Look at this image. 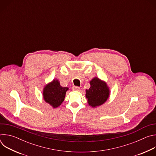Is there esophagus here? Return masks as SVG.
Listing matches in <instances>:
<instances>
[{"label": "esophagus", "instance_id": "1", "mask_svg": "<svg viewBox=\"0 0 156 156\" xmlns=\"http://www.w3.org/2000/svg\"><path fill=\"white\" fill-rule=\"evenodd\" d=\"M72 90L73 91H79L80 90V87L78 86H73Z\"/></svg>", "mask_w": 156, "mask_h": 156}]
</instances>
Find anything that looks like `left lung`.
I'll list each match as a JSON object with an SVG mask.
<instances>
[{
	"mask_svg": "<svg viewBox=\"0 0 156 156\" xmlns=\"http://www.w3.org/2000/svg\"><path fill=\"white\" fill-rule=\"evenodd\" d=\"M91 87L86 90V98L89 105L96 107L103 104L108 98L109 88L106 83L95 77L90 81Z\"/></svg>",
	"mask_w": 156,
	"mask_h": 156,
	"instance_id": "1",
	"label": "left lung"
}]
</instances>
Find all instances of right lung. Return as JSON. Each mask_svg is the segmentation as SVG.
<instances>
[{
	"mask_svg": "<svg viewBox=\"0 0 156 156\" xmlns=\"http://www.w3.org/2000/svg\"><path fill=\"white\" fill-rule=\"evenodd\" d=\"M67 90H69V87L61 86L58 80H54L44 86L43 98L53 108H56L60 105L64 101Z\"/></svg>",
	"mask_w": 156,
	"mask_h": 156,
	"instance_id": "right-lung-1",
	"label": "right lung"
}]
</instances>
